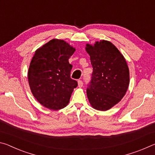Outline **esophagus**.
I'll use <instances>...</instances> for the list:
<instances>
[{"mask_svg": "<svg viewBox=\"0 0 155 155\" xmlns=\"http://www.w3.org/2000/svg\"><path fill=\"white\" fill-rule=\"evenodd\" d=\"M83 81L81 80H78V87H83Z\"/></svg>", "mask_w": 155, "mask_h": 155, "instance_id": "34e87169", "label": "esophagus"}]
</instances>
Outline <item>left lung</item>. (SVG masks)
<instances>
[{
    "label": "left lung",
    "mask_w": 155,
    "mask_h": 155,
    "mask_svg": "<svg viewBox=\"0 0 155 155\" xmlns=\"http://www.w3.org/2000/svg\"><path fill=\"white\" fill-rule=\"evenodd\" d=\"M93 72L87 88L94 109L107 111L121 101L129 85V70L124 56L109 41L86 45Z\"/></svg>",
    "instance_id": "1"
}]
</instances>
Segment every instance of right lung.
I'll list each match as a JSON object with an SVG mask.
<instances>
[{"label": "right lung", "mask_w": 155, "mask_h": 155, "mask_svg": "<svg viewBox=\"0 0 155 155\" xmlns=\"http://www.w3.org/2000/svg\"><path fill=\"white\" fill-rule=\"evenodd\" d=\"M74 51L66 41L53 39L35 52L28 68V84L33 96L46 108H64L77 87V81L70 78L72 65L68 61Z\"/></svg>", "instance_id": "right-lung-1"}]
</instances>
